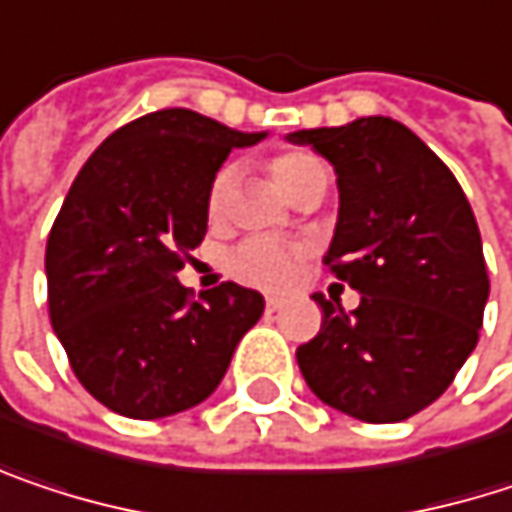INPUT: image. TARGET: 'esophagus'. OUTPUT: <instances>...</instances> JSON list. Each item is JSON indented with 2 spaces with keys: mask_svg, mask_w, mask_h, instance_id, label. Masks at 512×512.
<instances>
[{
  "mask_svg": "<svg viewBox=\"0 0 512 512\" xmlns=\"http://www.w3.org/2000/svg\"><path fill=\"white\" fill-rule=\"evenodd\" d=\"M281 307H284L281 299H266V313H269V316H272V313H278Z\"/></svg>",
  "mask_w": 512,
  "mask_h": 512,
  "instance_id": "obj_1",
  "label": "esophagus"
}]
</instances>
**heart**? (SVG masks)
I'll use <instances>...</instances> for the list:
<instances>
[{"mask_svg":"<svg viewBox=\"0 0 512 512\" xmlns=\"http://www.w3.org/2000/svg\"><path fill=\"white\" fill-rule=\"evenodd\" d=\"M269 169L275 175V181L290 193L299 196L302 190L313 184H328L325 166L316 155L302 152V149H290L281 152L269 161ZM231 166H222L208 190V213L210 216H222V210L228 205V193H231ZM307 260V249L302 243L284 240V237H269V234H257L243 243H237L228 257H225V269L257 290H284L296 281L302 263Z\"/></svg>","mask_w":512,"mask_h":512,"instance_id":"obj_1","label":"heart"}]
</instances>
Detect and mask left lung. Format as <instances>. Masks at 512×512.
Returning <instances> with one entry per match:
<instances>
[{"label":"left lung","mask_w":512,"mask_h":512,"mask_svg":"<svg viewBox=\"0 0 512 512\" xmlns=\"http://www.w3.org/2000/svg\"><path fill=\"white\" fill-rule=\"evenodd\" d=\"M334 163L340 219L328 269L360 293H322L319 334L296 349L334 410L387 425L434 404L478 346L489 296L481 231L451 169L401 122L363 117L290 134Z\"/></svg>","instance_id":"8db88e82"}]
</instances>
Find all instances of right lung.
Wrapping results in <instances>:
<instances>
[{"label": "right lung", "instance_id": "right-lung-1", "mask_svg": "<svg viewBox=\"0 0 512 512\" xmlns=\"http://www.w3.org/2000/svg\"><path fill=\"white\" fill-rule=\"evenodd\" d=\"M243 134L190 108L117 128L75 175L46 243L49 319L81 387L128 419L196 407L222 381L263 296L202 293L178 269L205 240L208 190Z\"/></svg>", "mask_w": 512, "mask_h": 512}]
</instances>
